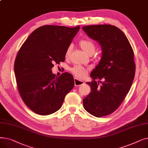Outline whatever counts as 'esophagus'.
<instances>
[{
	"mask_svg": "<svg viewBox=\"0 0 148 148\" xmlns=\"http://www.w3.org/2000/svg\"><path fill=\"white\" fill-rule=\"evenodd\" d=\"M84 82L83 81H81L77 79V78H74V84L75 86H82V84H83Z\"/></svg>",
	"mask_w": 148,
	"mask_h": 148,
	"instance_id": "1",
	"label": "esophagus"
}]
</instances>
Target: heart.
<instances>
[{
  "mask_svg": "<svg viewBox=\"0 0 148 148\" xmlns=\"http://www.w3.org/2000/svg\"><path fill=\"white\" fill-rule=\"evenodd\" d=\"M79 44L82 49L85 53L88 54L89 55L91 53H94L95 51V45L90 40L84 39V40H82L80 41ZM71 46H69L67 48L65 52L66 57H68L71 51ZM70 70H71L73 74L78 79L84 78L88 73V71L86 69L79 65H75L74 67L71 68Z\"/></svg>",
  "mask_w": 148,
  "mask_h": 148,
  "instance_id": "1",
  "label": "heart"
}]
</instances>
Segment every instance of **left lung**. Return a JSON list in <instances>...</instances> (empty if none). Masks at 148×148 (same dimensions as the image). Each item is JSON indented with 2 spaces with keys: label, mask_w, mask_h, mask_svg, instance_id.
Here are the masks:
<instances>
[{
  "label": "left lung",
  "mask_w": 148,
  "mask_h": 148,
  "mask_svg": "<svg viewBox=\"0 0 148 148\" xmlns=\"http://www.w3.org/2000/svg\"><path fill=\"white\" fill-rule=\"evenodd\" d=\"M89 37L102 49L98 65L90 73L89 94L83 99L84 109L97 118L110 114L121 104L134 78V52L127 36L110 25L83 26Z\"/></svg>",
  "instance_id": "left-lung-1"
}]
</instances>
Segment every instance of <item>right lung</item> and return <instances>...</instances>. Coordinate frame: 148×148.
I'll return each instance as SVG.
<instances>
[{"label": "right lung", "mask_w": 148, "mask_h": 148, "mask_svg": "<svg viewBox=\"0 0 148 148\" xmlns=\"http://www.w3.org/2000/svg\"><path fill=\"white\" fill-rule=\"evenodd\" d=\"M79 29V26H42L21 45L14 73L19 94L34 112L44 116L56 112L74 86L71 74L64 73L57 77L51 69L54 63L65 61L66 50Z\"/></svg>", "instance_id": "1"}]
</instances>
